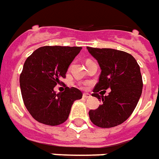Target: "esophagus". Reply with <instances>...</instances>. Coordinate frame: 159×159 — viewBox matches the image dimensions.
I'll return each mask as SVG.
<instances>
[{"label": "esophagus", "instance_id": "1", "mask_svg": "<svg viewBox=\"0 0 159 159\" xmlns=\"http://www.w3.org/2000/svg\"><path fill=\"white\" fill-rule=\"evenodd\" d=\"M91 96L90 95V94L88 93H84L83 94V98H84V99H88V98H90Z\"/></svg>", "mask_w": 159, "mask_h": 159}]
</instances>
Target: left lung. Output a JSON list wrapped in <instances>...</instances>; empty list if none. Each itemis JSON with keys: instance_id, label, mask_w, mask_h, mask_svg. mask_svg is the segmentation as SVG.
Wrapping results in <instances>:
<instances>
[{"instance_id": "8db88e82", "label": "left lung", "mask_w": 159, "mask_h": 159, "mask_svg": "<svg viewBox=\"0 0 159 159\" xmlns=\"http://www.w3.org/2000/svg\"><path fill=\"white\" fill-rule=\"evenodd\" d=\"M87 50L102 70L91 96L102 103L96 110H90L91 121L101 128L121 125L131 115L141 96L143 83L140 66L133 56L123 51L89 46ZM107 88L111 89L108 96L98 94Z\"/></svg>"}]
</instances>
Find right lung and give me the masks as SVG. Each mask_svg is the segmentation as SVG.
<instances>
[{"instance_id":"right-lung-1","label":"right lung","mask_w":159,"mask_h":159,"mask_svg":"<svg viewBox=\"0 0 159 159\" xmlns=\"http://www.w3.org/2000/svg\"><path fill=\"white\" fill-rule=\"evenodd\" d=\"M81 49L80 46H42L26 59L19 78L21 94L36 121L52 126L61 125L68 119L74 102L82 98L77 88L65 85L62 92L54 91Z\"/></svg>"}]
</instances>
